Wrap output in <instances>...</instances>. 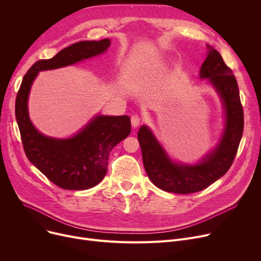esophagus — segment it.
<instances>
[{"mask_svg": "<svg viewBox=\"0 0 261 261\" xmlns=\"http://www.w3.org/2000/svg\"><path fill=\"white\" fill-rule=\"evenodd\" d=\"M141 122H142V119H141V117L139 115L134 114V115L131 116V123H132V126L134 128L135 127H139L141 125Z\"/></svg>", "mask_w": 261, "mask_h": 261, "instance_id": "1", "label": "esophagus"}]
</instances>
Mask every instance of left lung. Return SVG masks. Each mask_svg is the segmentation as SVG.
Masks as SVG:
<instances>
[{"label": "left lung", "mask_w": 261, "mask_h": 261, "mask_svg": "<svg viewBox=\"0 0 261 261\" xmlns=\"http://www.w3.org/2000/svg\"><path fill=\"white\" fill-rule=\"evenodd\" d=\"M208 48L200 77L208 78L223 100L226 121L221 143L197 165H177L169 160L146 126L141 127L138 133L144 167L149 179L156 187L168 193H197L220 179L234 162L242 138L244 118L237 80L219 51L211 46Z\"/></svg>", "instance_id": "8db88e82"}]
</instances>
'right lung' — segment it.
<instances>
[{
    "label": "right lung",
    "mask_w": 261,
    "mask_h": 261,
    "mask_svg": "<svg viewBox=\"0 0 261 261\" xmlns=\"http://www.w3.org/2000/svg\"><path fill=\"white\" fill-rule=\"evenodd\" d=\"M109 46V39L81 41L50 59L37 61L24 75L17 94L15 112L25 154L50 182L63 189H88L103 179L110 151L130 134V118L98 115L71 139L47 138L31 122L27 111L30 90L40 71L74 64L103 53Z\"/></svg>",
    "instance_id": "right-lung-1"
}]
</instances>
